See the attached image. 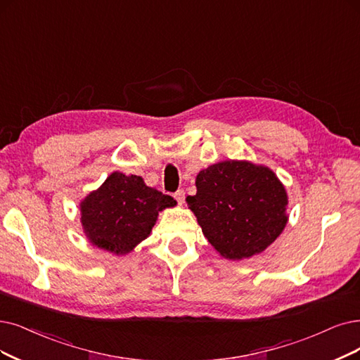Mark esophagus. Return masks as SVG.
<instances>
[{"instance_id":"obj_1","label":"esophagus","mask_w":360,"mask_h":360,"mask_svg":"<svg viewBox=\"0 0 360 360\" xmlns=\"http://www.w3.org/2000/svg\"><path fill=\"white\" fill-rule=\"evenodd\" d=\"M175 198H176V202H178L179 205H182V203H184V198H185V191H184V190H178V191L175 193Z\"/></svg>"}]
</instances>
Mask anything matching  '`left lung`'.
I'll use <instances>...</instances> for the list:
<instances>
[{
  "instance_id": "obj_1",
  "label": "left lung",
  "mask_w": 360,
  "mask_h": 360,
  "mask_svg": "<svg viewBox=\"0 0 360 360\" xmlns=\"http://www.w3.org/2000/svg\"><path fill=\"white\" fill-rule=\"evenodd\" d=\"M195 187L185 200L209 243L225 258L259 254L288 222L285 187L269 167L229 160L198 173Z\"/></svg>"
}]
</instances>
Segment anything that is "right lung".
Here are the masks:
<instances>
[{"mask_svg": "<svg viewBox=\"0 0 360 360\" xmlns=\"http://www.w3.org/2000/svg\"><path fill=\"white\" fill-rule=\"evenodd\" d=\"M173 197L146 187L136 175L114 172L82 203V224L91 245L123 255L148 237L157 215Z\"/></svg>", "mask_w": 360, "mask_h": 360, "instance_id": "right-lung-1", "label": "right lung"}]
</instances>
